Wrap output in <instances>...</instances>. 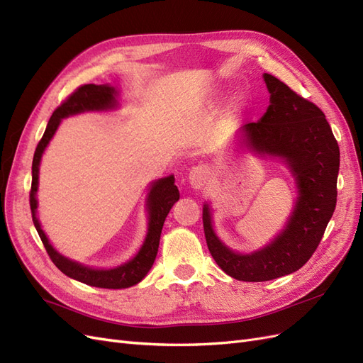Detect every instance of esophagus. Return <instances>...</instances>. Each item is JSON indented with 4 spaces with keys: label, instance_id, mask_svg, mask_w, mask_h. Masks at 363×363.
<instances>
[{
    "label": "esophagus",
    "instance_id": "34e87169",
    "mask_svg": "<svg viewBox=\"0 0 363 363\" xmlns=\"http://www.w3.org/2000/svg\"><path fill=\"white\" fill-rule=\"evenodd\" d=\"M189 180L195 189H200L207 184L208 180H211V169H208V167H206V164L194 167L189 172Z\"/></svg>",
    "mask_w": 363,
    "mask_h": 363
}]
</instances>
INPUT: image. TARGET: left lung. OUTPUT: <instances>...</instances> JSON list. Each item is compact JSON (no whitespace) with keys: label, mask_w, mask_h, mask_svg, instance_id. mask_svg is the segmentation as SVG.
<instances>
[{"label":"left lung","mask_w":363,"mask_h":363,"mask_svg":"<svg viewBox=\"0 0 363 363\" xmlns=\"http://www.w3.org/2000/svg\"><path fill=\"white\" fill-rule=\"evenodd\" d=\"M271 94L267 113L242 127L247 148L286 160L298 186V199L283 233L268 247L238 255L219 240L208 206L203 207L206 242L230 277L267 281L300 269L320 245L336 207L339 147L325 115L271 74H263Z\"/></svg>","instance_id":"8db88e82"}]
</instances>
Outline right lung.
Listing matches in <instances>:
<instances>
[{
  "label": "right lung",
  "mask_w": 363,
  "mask_h": 363,
  "mask_svg": "<svg viewBox=\"0 0 363 363\" xmlns=\"http://www.w3.org/2000/svg\"><path fill=\"white\" fill-rule=\"evenodd\" d=\"M115 89L107 84H83L65 100L56 111L52 112L48 125L45 128L42 139L36 147L35 156H33V167H31V189H30V208H31V218L33 224H35L39 238L42 240L43 247H45L50 259L52 260L63 274L68 277L79 280L82 283L89 284L95 288H107V289H123L130 288L133 284L139 283L142 279L147 276V272L151 269L152 263L157 256L159 242H160V233L164 223V218L169 213L171 207L175 201H179L180 192L175 186L174 175L157 180L150 191L148 196V212H150V223H148V235L145 238V242L139 250L138 255L130 262L124 263L113 269H92L80 265V263L72 262L51 247L45 233L42 232L40 224L36 218V191H38V179H39V163L42 152L48 145L52 135L60 124L62 118H67L69 115H75L86 111H104V108H112L115 106Z\"/></svg>",
  "instance_id": "right-lung-1"
}]
</instances>
